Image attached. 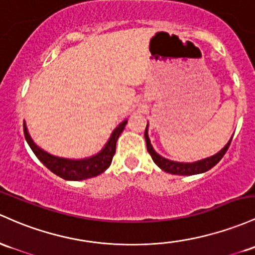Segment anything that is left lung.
Instances as JSON below:
<instances>
[{
    "mask_svg": "<svg viewBox=\"0 0 255 255\" xmlns=\"http://www.w3.org/2000/svg\"><path fill=\"white\" fill-rule=\"evenodd\" d=\"M230 141L224 146L217 155L212 156V157H208L206 159H202V161L194 162V163H180V162H173L169 161V159L163 158L162 156H159L157 152H155V150L151 146V142L149 139V135H147V126L146 129H145V141H146V147L147 151H149L150 156L152 157L153 162L159 167L161 169H163L164 172L172 173V174H178V175H192V174H198V173H203L213 168L215 164L223 158V156L225 155V152L228 151L229 146H230Z\"/></svg>",
    "mask_w": 255,
    "mask_h": 255,
    "instance_id": "obj_1",
    "label": "left lung"
}]
</instances>
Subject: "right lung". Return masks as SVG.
I'll return each instance as SVG.
<instances>
[{
    "label": "right lung",
    "instance_id": "right-lung-1",
    "mask_svg": "<svg viewBox=\"0 0 255 255\" xmlns=\"http://www.w3.org/2000/svg\"><path fill=\"white\" fill-rule=\"evenodd\" d=\"M126 125H127V121H123L114 130L109 141L106 142L105 147L98 155L86 159H77V161H75V159L55 157V156L49 155V153L41 150L40 147L36 146L35 142L32 141L29 133H27L25 122L24 135L29 146L31 147L33 153L36 155V157L40 159L50 172L57 174L58 177L65 179V180H82V179L97 177L100 173H103L105 169L109 168V166L113 162L115 151H116V141L119 139L120 134L125 129Z\"/></svg>",
    "mask_w": 255,
    "mask_h": 255
}]
</instances>
